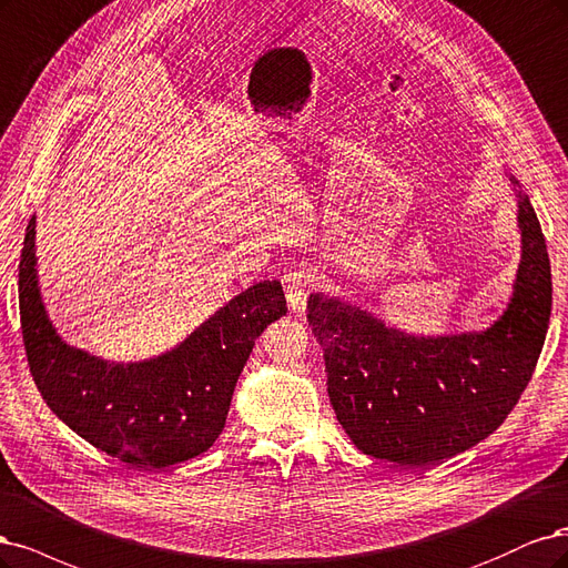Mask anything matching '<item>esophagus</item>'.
Returning <instances> with one entry per match:
<instances>
[{
  "label": "esophagus",
  "instance_id": "34e87169",
  "mask_svg": "<svg viewBox=\"0 0 568 568\" xmlns=\"http://www.w3.org/2000/svg\"><path fill=\"white\" fill-rule=\"evenodd\" d=\"M311 283H314V273H311L304 266L292 268V271L285 273L283 287H285V297H287L292 314H302V311L306 308V297H308Z\"/></svg>",
  "mask_w": 568,
  "mask_h": 568
}]
</instances>
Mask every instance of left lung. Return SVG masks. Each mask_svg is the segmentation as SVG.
Wrapping results in <instances>:
<instances>
[{"label":"left lung","mask_w":568,"mask_h":568,"mask_svg":"<svg viewBox=\"0 0 568 568\" xmlns=\"http://www.w3.org/2000/svg\"><path fill=\"white\" fill-rule=\"evenodd\" d=\"M517 207L521 262L515 292L503 316L481 333L410 335L356 304L323 292L308 297L306 318L323 346L331 404L365 455L434 467L484 442L517 406L552 311L540 222L521 191Z\"/></svg>","instance_id":"8db88e82"}]
</instances>
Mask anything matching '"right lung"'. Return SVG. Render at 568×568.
<instances>
[{"instance_id":"obj_1","label":"right lung","mask_w":568,"mask_h":568,"mask_svg":"<svg viewBox=\"0 0 568 568\" xmlns=\"http://www.w3.org/2000/svg\"><path fill=\"white\" fill-rule=\"evenodd\" d=\"M34 264L32 216L18 264V300L34 384L47 406L84 442L143 469L191 460L216 442L254 339L287 311L278 281L254 283L172 352L113 363L59 337Z\"/></svg>"}]
</instances>
